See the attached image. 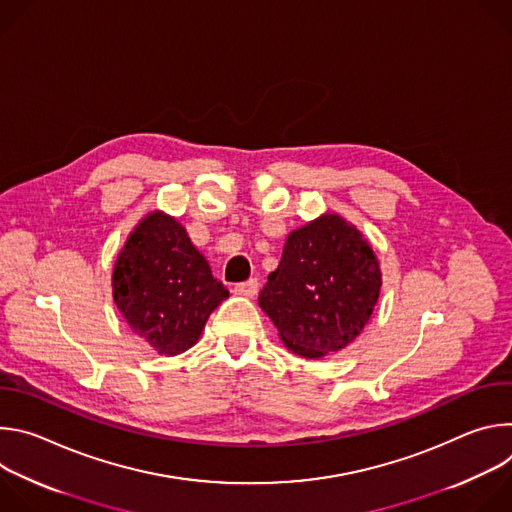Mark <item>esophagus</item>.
<instances>
[{
  "label": "esophagus",
  "mask_w": 512,
  "mask_h": 512,
  "mask_svg": "<svg viewBox=\"0 0 512 512\" xmlns=\"http://www.w3.org/2000/svg\"><path fill=\"white\" fill-rule=\"evenodd\" d=\"M233 291H235V294H237V296H245V298H255V296H257V291H259V281H257V279H249V281L237 283Z\"/></svg>",
  "instance_id": "34e87169"
}]
</instances>
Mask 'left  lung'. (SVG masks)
<instances>
[{"instance_id":"8db88e82","label":"left lung","mask_w":512,"mask_h":512,"mask_svg":"<svg viewBox=\"0 0 512 512\" xmlns=\"http://www.w3.org/2000/svg\"><path fill=\"white\" fill-rule=\"evenodd\" d=\"M381 285L383 273L371 243L340 214L324 212L287 235L259 306L285 348L316 360L360 336Z\"/></svg>"}]
</instances>
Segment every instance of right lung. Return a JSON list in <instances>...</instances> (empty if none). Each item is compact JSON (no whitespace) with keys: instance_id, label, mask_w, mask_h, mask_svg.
Instances as JSON below:
<instances>
[{"instance_id":"obj_1","label":"right lung","mask_w":512,"mask_h":512,"mask_svg":"<svg viewBox=\"0 0 512 512\" xmlns=\"http://www.w3.org/2000/svg\"><path fill=\"white\" fill-rule=\"evenodd\" d=\"M113 300L127 326L154 352L192 348L212 314L229 298L184 225L152 210L129 233L111 275Z\"/></svg>"}]
</instances>
